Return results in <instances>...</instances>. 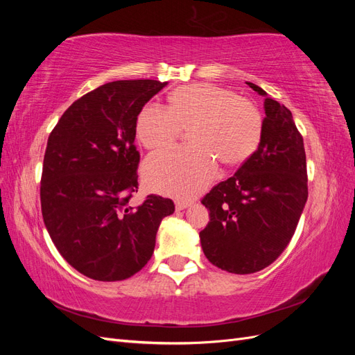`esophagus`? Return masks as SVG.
<instances>
[{
    "mask_svg": "<svg viewBox=\"0 0 355 355\" xmlns=\"http://www.w3.org/2000/svg\"><path fill=\"white\" fill-rule=\"evenodd\" d=\"M191 206L189 201H184V200H176V210H184L187 207Z\"/></svg>",
    "mask_w": 355,
    "mask_h": 355,
    "instance_id": "34e87169",
    "label": "esophagus"
}]
</instances>
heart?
Returning <instances> with one entry per match:
<instances>
[{
  "mask_svg": "<svg viewBox=\"0 0 355 355\" xmlns=\"http://www.w3.org/2000/svg\"><path fill=\"white\" fill-rule=\"evenodd\" d=\"M189 130V148L170 149L145 163L149 188L178 198H192L227 167L249 159L263 135V116L256 103L213 84H191L168 96L167 110L145 105L137 115L136 133L149 151L173 145Z\"/></svg>",
  "mask_w": 355,
  "mask_h": 355,
  "instance_id": "1",
  "label": "heart"
}]
</instances>
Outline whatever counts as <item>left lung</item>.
I'll list each match as a JSON object with an SVG mask.
<instances>
[{"label": "left lung", "mask_w": 355, "mask_h": 355, "mask_svg": "<svg viewBox=\"0 0 355 355\" xmlns=\"http://www.w3.org/2000/svg\"><path fill=\"white\" fill-rule=\"evenodd\" d=\"M249 87L266 93L253 83ZM262 141L235 175L201 202L210 222L200 232L207 259L223 271L253 274L271 265L292 240L308 198L306 157L292 112L265 99Z\"/></svg>", "instance_id": "obj_1"}]
</instances>
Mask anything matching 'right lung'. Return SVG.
<instances>
[{
    "label": "right lung",
    "instance_id": "right-lung-1",
    "mask_svg": "<svg viewBox=\"0 0 355 355\" xmlns=\"http://www.w3.org/2000/svg\"><path fill=\"white\" fill-rule=\"evenodd\" d=\"M167 83H106L75 101L53 128L41 175V211L56 249L98 282H120L151 259L175 202L151 194L139 206L136 120Z\"/></svg>",
    "mask_w": 355,
    "mask_h": 355
}]
</instances>
